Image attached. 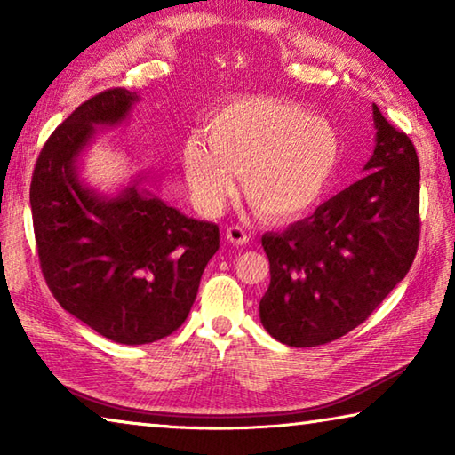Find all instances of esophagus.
Here are the masks:
<instances>
[{"label":"esophagus","mask_w":455,"mask_h":455,"mask_svg":"<svg viewBox=\"0 0 455 455\" xmlns=\"http://www.w3.org/2000/svg\"><path fill=\"white\" fill-rule=\"evenodd\" d=\"M227 241L233 243L236 246H244L246 243H249V235H246V230L243 227H228L227 228Z\"/></svg>","instance_id":"34e87169"}]
</instances>
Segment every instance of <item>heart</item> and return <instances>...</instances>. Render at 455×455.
<instances>
[{
  "mask_svg": "<svg viewBox=\"0 0 455 455\" xmlns=\"http://www.w3.org/2000/svg\"><path fill=\"white\" fill-rule=\"evenodd\" d=\"M204 136H188L180 152L184 179L204 212H219L243 174L244 195L260 214L299 217L327 195L343 166L337 130L275 98L227 104L206 120Z\"/></svg>",
  "mask_w": 455,
  "mask_h": 455,
  "instance_id": "1",
  "label": "heart"
}]
</instances>
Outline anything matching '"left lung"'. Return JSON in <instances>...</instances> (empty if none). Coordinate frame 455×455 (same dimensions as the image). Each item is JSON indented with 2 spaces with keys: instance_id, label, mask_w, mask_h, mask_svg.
Wrapping results in <instances>:
<instances>
[{
  "instance_id": "8db88e82",
  "label": "left lung",
  "mask_w": 455,
  "mask_h": 455,
  "mask_svg": "<svg viewBox=\"0 0 455 455\" xmlns=\"http://www.w3.org/2000/svg\"><path fill=\"white\" fill-rule=\"evenodd\" d=\"M373 122L363 179L309 219L263 236L271 284L259 303L260 323L289 347H317L361 325L418 252V154L375 104Z\"/></svg>"
}]
</instances>
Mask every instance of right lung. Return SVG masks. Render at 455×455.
I'll list each match as a JSON object with an SVG mask.
<instances>
[{"label":"right lung","mask_w":455,"mask_h":455,"mask_svg":"<svg viewBox=\"0 0 455 455\" xmlns=\"http://www.w3.org/2000/svg\"><path fill=\"white\" fill-rule=\"evenodd\" d=\"M136 92L106 90L76 108L44 144L29 187L40 267L53 297L110 341L144 345L179 329L219 251L214 222L168 206L132 176L114 195L80 179L96 130L130 118Z\"/></svg>","instance_id":"obj_1"}]
</instances>
